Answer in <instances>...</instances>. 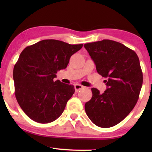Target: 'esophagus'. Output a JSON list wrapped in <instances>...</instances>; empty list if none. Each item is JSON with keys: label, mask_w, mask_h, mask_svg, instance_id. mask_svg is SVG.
Instances as JSON below:
<instances>
[{"label": "esophagus", "mask_w": 152, "mask_h": 152, "mask_svg": "<svg viewBox=\"0 0 152 152\" xmlns=\"http://www.w3.org/2000/svg\"><path fill=\"white\" fill-rule=\"evenodd\" d=\"M75 91L76 92H78L80 90V89H82L83 87L82 85H81V84H75Z\"/></svg>", "instance_id": "esophagus-1"}]
</instances>
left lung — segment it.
Masks as SVG:
<instances>
[{"label": "left lung", "instance_id": "8db88e82", "mask_svg": "<svg viewBox=\"0 0 152 152\" xmlns=\"http://www.w3.org/2000/svg\"><path fill=\"white\" fill-rule=\"evenodd\" d=\"M98 73L107 79L102 94L92 88V98L85 111L93 124L109 128L127 116L139 98L142 72L137 54L117 41L109 39L84 44Z\"/></svg>", "mask_w": 152, "mask_h": 152}]
</instances>
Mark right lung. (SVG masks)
I'll list each match as a JSON object with an SVG mask.
<instances>
[{
  "mask_svg": "<svg viewBox=\"0 0 152 152\" xmlns=\"http://www.w3.org/2000/svg\"><path fill=\"white\" fill-rule=\"evenodd\" d=\"M82 46L45 39L21 52L13 70L15 96L30 119L46 124L61 115L75 88L54 78L57 71L67 67L70 57Z\"/></svg>",
  "mask_w": 152,
  "mask_h": 152,
  "instance_id": "1",
  "label": "right lung"
}]
</instances>
